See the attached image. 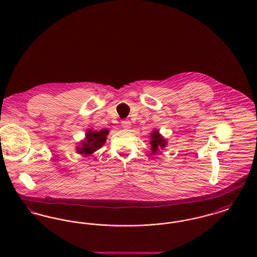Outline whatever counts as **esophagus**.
<instances>
[{
    "instance_id": "esophagus-1",
    "label": "esophagus",
    "mask_w": 257,
    "mask_h": 257,
    "mask_svg": "<svg viewBox=\"0 0 257 257\" xmlns=\"http://www.w3.org/2000/svg\"><path fill=\"white\" fill-rule=\"evenodd\" d=\"M121 126L124 128V130H130L131 126H132V122L130 120H122L121 121Z\"/></svg>"
}]
</instances>
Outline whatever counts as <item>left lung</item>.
<instances>
[{"instance_id": "obj_1", "label": "left lung", "mask_w": 257, "mask_h": 257, "mask_svg": "<svg viewBox=\"0 0 257 257\" xmlns=\"http://www.w3.org/2000/svg\"><path fill=\"white\" fill-rule=\"evenodd\" d=\"M149 138H150V146H151L150 150L152 151V153H156L160 149H164L168 144L167 140L164 137H162V135L157 130H154L151 133Z\"/></svg>"}]
</instances>
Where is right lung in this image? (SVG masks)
Masks as SVG:
<instances>
[{"label":"right lung","mask_w":257,"mask_h":257,"mask_svg":"<svg viewBox=\"0 0 257 257\" xmlns=\"http://www.w3.org/2000/svg\"><path fill=\"white\" fill-rule=\"evenodd\" d=\"M108 135V128H103L99 132L93 131L91 128L87 130L85 134V139L81 141L76 147L77 153L84 156H91L94 152H96L105 145Z\"/></svg>","instance_id":"obj_1"}]
</instances>
